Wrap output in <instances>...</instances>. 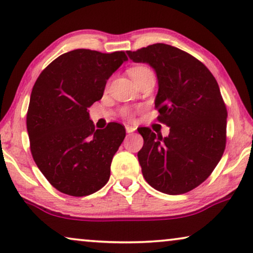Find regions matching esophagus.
I'll return each mask as SVG.
<instances>
[{
  "mask_svg": "<svg viewBox=\"0 0 253 253\" xmlns=\"http://www.w3.org/2000/svg\"><path fill=\"white\" fill-rule=\"evenodd\" d=\"M135 129H137V127L132 126H126V130L127 133H132V132H134Z\"/></svg>",
  "mask_w": 253,
  "mask_h": 253,
  "instance_id": "obj_1",
  "label": "esophagus"
}]
</instances>
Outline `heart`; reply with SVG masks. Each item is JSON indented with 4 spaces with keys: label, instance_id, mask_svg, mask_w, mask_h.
I'll list each match as a JSON object with an SVG mask.
<instances>
[{
    "label": "heart",
    "instance_id": "1",
    "mask_svg": "<svg viewBox=\"0 0 253 253\" xmlns=\"http://www.w3.org/2000/svg\"><path fill=\"white\" fill-rule=\"evenodd\" d=\"M127 74H129L131 76V79H132L133 81L137 83L139 80L145 78L146 75L154 74V73L152 69L148 67V66L134 65V66H131V67L127 69ZM121 114H122V116H124L126 119H131V116H132L130 109H127V108H123L122 111H121Z\"/></svg>",
    "mask_w": 253,
    "mask_h": 253
}]
</instances>
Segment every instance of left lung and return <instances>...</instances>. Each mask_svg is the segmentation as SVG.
<instances>
[{
	"label": "left lung",
	"instance_id": "8db88e82",
	"mask_svg": "<svg viewBox=\"0 0 253 253\" xmlns=\"http://www.w3.org/2000/svg\"><path fill=\"white\" fill-rule=\"evenodd\" d=\"M127 54L155 69L157 120L170 126L168 137L138 129L142 175L159 192L187 193L207 180L226 147L227 109L218 83L206 65L172 45L156 43Z\"/></svg>",
	"mask_w": 253,
	"mask_h": 253
}]
</instances>
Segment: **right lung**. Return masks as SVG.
I'll return each instance as SVG.
<instances>
[{"label":"right lung","instance_id":"right-lung-1","mask_svg":"<svg viewBox=\"0 0 253 253\" xmlns=\"http://www.w3.org/2000/svg\"><path fill=\"white\" fill-rule=\"evenodd\" d=\"M126 60L124 51L73 50L47 65L33 86L26 118L31 153L61 193L86 196L107 184L126 129L109 122L96 130L87 108L101 99L109 76Z\"/></svg>","mask_w":253,"mask_h":253}]
</instances>
